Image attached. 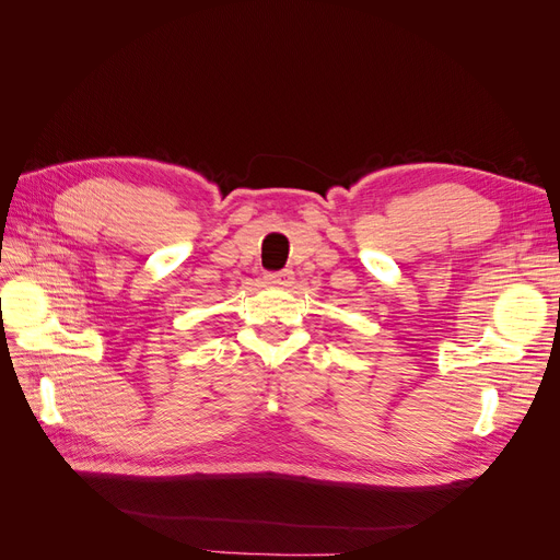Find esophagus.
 Returning <instances> with one entry per match:
<instances>
[{
  "instance_id": "obj_1",
  "label": "esophagus",
  "mask_w": 560,
  "mask_h": 560,
  "mask_svg": "<svg viewBox=\"0 0 560 560\" xmlns=\"http://www.w3.org/2000/svg\"><path fill=\"white\" fill-rule=\"evenodd\" d=\"M268 284H276V287H287L290 284L292 280H294V273L290 268H284V270H276V273H266V278H264Z\"/></svg>"
}]
</instances>
